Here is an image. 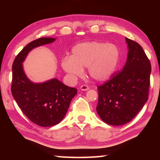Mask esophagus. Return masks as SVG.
Instances as JSON below:
<instances>
[{"label": "esophagus", "mask_w": 160, "mask_h": 160, "mask_svg": "<svg viewBox=\"0 0 160 160\" xmlns=\"http://www.w3.org/2000/svg\"><path fill=\"white\" fill-rule=\"evenodd\" d=\"M80 90H82V91H86V90H90V88H89L88 85H81L80 86Z\"/></svg>", "instance_id": "obj_1"}]
</instances>
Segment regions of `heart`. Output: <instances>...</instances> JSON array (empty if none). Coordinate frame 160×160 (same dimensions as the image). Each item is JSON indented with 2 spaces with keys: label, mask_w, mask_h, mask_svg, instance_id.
Wrapping results in <instances>:
<instances>
[{
  "label": "heart",
  "mask_w": 160,
  "mask_h": 160,
  "mask_svg": "<svg viewBox=\"0 0 160 160\" xmlns=\"http://www.w3.org/2000/svg\"><path fill=\"white\" fill-rule=\"evenodd\" d=\"M71 56H66L61 66L72 80L84 74L88 67V74L93 80L102 82L112 76L118 61V50L116 46L106 43L90 42L80 43L72 48Z\"/></svg>",
  "instance_id": "1"
}]
</instances>
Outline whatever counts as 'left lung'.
<instances>
[{
    "label": "left lung",
    "mask_w": 160,
    "mask_h": 160,
    "mask_svg": "<svg viewBox=\"0 0 160 160\" xmlns=\"http://www.w3.org/2000/svg\"><path fill=\"white\" fill-rule=\"evenodd\" d=\"M125 39L128 52L123 70L97 86V113L103 121L113 126L130 122L148 99L150 61L138 43Z\"/></svg>",
    "instance_id": "1"
}]
</instances>
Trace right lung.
Returning a JSON list of instances; mask_svg holds the SVG:
<instances>
[{"label":"right lung","mask_w":160,"mask_h":160,"mask_svg":"<svg viewBox=\"0 0 160 160\" xmlns=\"http://www.w3.org/2000/svg\"><path fill=\"white\" fill-rule=\"evenodd\" d=\"M54 38L42 37L22 48L12 63V94L22 112L32 122L42 127L55 126L63 120L77 89L53 78L42 83H34L24 72L22 63L33 48L50 44Z\"/></svg>","instance_id":"right-lung-1"}]
</instances>
